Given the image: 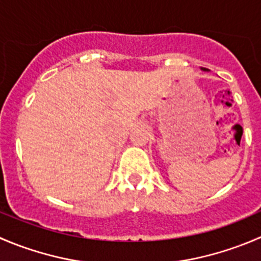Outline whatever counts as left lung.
Listing matches in <instances>:
<instances>
[{
    "mask_svg": "<svg viewBox=\"0 0 261 261\" xmlns=\"http://www.w3.org/2000/svg\"><path fill=\"white\" fill-rule=\"evenodd\" d=\"M201 70H203V71H209L208 69H203V67H201Z\"/></svg>",
    "mask_w": 261,
    "mask_h": 261,
    "instance_id": "left-lung-1",
    "label": "left lung"
}]
</instances>
